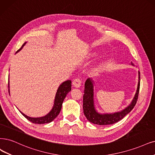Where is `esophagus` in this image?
Masks as SVG:
<instances>
[{"label":"esophagus","mask_w":155,"mask_h":155,"mask_svg":"<svg viewBox=\"0 0 155 155\" xmlns=\"http://www.w3.org/2000/svg\"><path fill=\"white\" fill-rule=\"evenodd\" d=\"M81 84H82V81H81V80L80 79V78H75L73 81V86L77 87V88L81 87Z\"/></svg>","instance_id":"esophagus-1"}]
</instances>
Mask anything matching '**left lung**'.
<instances>
[{"label":"left lung","instance_id":"1","mask_svg":"<svg viewBox=\"0 0 155 155\" xmlns=\"http://www.w3.org/2000/svg\"><path fill=\"white\" fill-rule=\"evenodd\" d=\"M131 64L134 66L132 62H131ZM140 72L139 71V81L137 89L134 98L130 104L123 110L112 114H100L95 109L94 102V82L91 78H87L85 82L84 94L83 96V109L84 115L88 121L98 125H109L121 120L126 115L131 112L136 104L140 89Z\"/></svg>","mask_w":155,"mask_h":155}]
</instances>
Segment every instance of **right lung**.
Segmentation results:
<instances>
[{
    "label": "right lung",
    "instance_id": "add662e5",
    "mask_svg": "<svg viewBox=\"0 0 155 155\" xmlns=\"http://www.w3.org/2000/svg\"><path fill=\"white\" fill-rule=\"evenodd\" d=\"M25 44H26V42L24 43V45L21 46V47L16 51V53L18 52L20 50H21ZM8 88H9V81H8ZM71 90V81L68 80V81L62 82L59 85L58 89L57 91L55 100H54V104L52 108H51L50 112L45 116L40 117H31L26 116L25 114H24L21 111L20 112L23 116H24L25 118H27L28 121L32 122V123L39 124L49 123L52 121L53 120L59 115V114L60 113V111L61 110L63 101H64L68 93L70 92Z\"/></svg>",
    "mask_w": 155,
    "mask_h": 155
}]
</instances>
